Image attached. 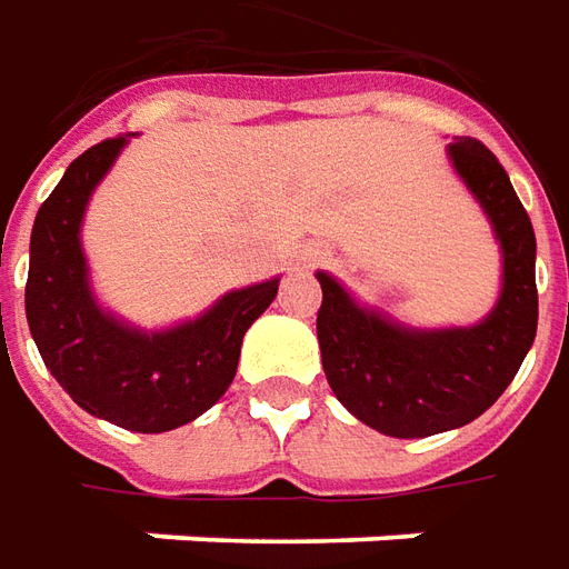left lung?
Listing matches in <instances>:
<instances>
[{
  "mask_svg": "<svg viewBox=\"0 0 569 569\" xmlns=\"http://www.w3.org/2000/svg\"><path fill=\"white\" fill-rule=\"evenodd\" d=\"M450 160L491 217L503 248L498 308L462 330H406L321 280L318 343L327 383L368 428L390 438H428L469 425L517 378L536 340V232L498 157L476 138H457Z\"/></svg>",
  "mask_w": 569,
  "mask_h": 569,
  "instance_id": "left-lung-1",
  "label": "left lung"
}]
</instances>
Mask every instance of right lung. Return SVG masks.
I'll return each instance as SVG.
<instances>
[{"instance_id":"1","label":"right lung","mask_w":569,"mask_h":569,"mask_svg":"<svg viewBox=\"0 0 569 569\" xmlns=\"http://www.w3.org/2000/svg\"><path fill=\"white\" fill-rule=\"evenodd\" d=\"M126 138L84 150L37 210L24 289L30 333L52 378L90 416L160 435L198 419L236 378L242 337L273 302L280 280L229 292L198 321L141 333L103 315L88 289L81 217Z\"/></svg>"}]
</instances>
